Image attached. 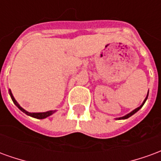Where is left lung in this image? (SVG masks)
Wrapping results in <instances>:
<instances>
[{"mask_svg": "<svg viewBox=\"0 0 161 161\" xmlns=\"http://www.w3.org/2000/svg\"><path fill=\"white\" fill-rule=\"evenodd\" d=\"M147 97H148V93H147V97H146V99H145V100H144V102H143V103H142V104L141 105L140 107H138V108H135V110H133V111H132V112H130V113H129V114H128V115H125V116H123V117H121V118H119V119H127V118H128V117H130L131 115H134L135 113H136V112L138 111L139 109H140V108H142V106L144 105V103H145V102L147 101Z\"/></svg>", "mask_w": 161, "mask_h": 161, "instance_id": "obj_1", "label": "left lung"}]
</instances>
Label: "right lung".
Returning a JSON list of instances; mask_svg holds the SVG:
<instances>
[{
    "label": "right lung",
    "mask_w": 161,
    "mask_h": 161,
    "mask_svg": "<svg viewBox=\"0 0 161 161\" xmlns=\"http://www.w3.org/2000/svg\"><path fill=\"white\" fill-rule=\"evenodd\" d=\"M9 94H10V97H11V98H12L13 102H14V103L18 107V108L21 110L22 112H24L25 114H26L27 115H30V116H32V117H34V118H37V119H44V118H46L47 116H49V115H53V113L55 111H47V112H43V113H30V112H27L26 111L24 108H22L20 106H19V104H18V103L15 101V99L14 98V97H13L12 93H11V91H9Z\"/></svg>",
    "instance_id": "1"
}]
</instances>
